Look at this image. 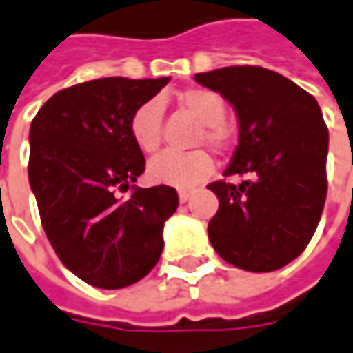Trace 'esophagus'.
Returning a JSON list of instances; mask_svg holds the SVG:
<instances>
[{
	"label": "esophagus",
	"mask_w": 353,
	"mask_h": 353,
	"mask_svg": "<svg viewBox=\"0 0 353 353\" xmlns=\"http://www.w3.org/2000/svg\"><path fill=\"white\" fill-rule=\"evenodd\" d=\"M193 193H195V190H179V201H181V203H185V201L192 197Z\"/></svg>",
	"instance_id": "esophagus-1"
}]
</instances>
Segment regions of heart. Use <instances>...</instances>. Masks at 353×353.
<instances>
[{
  "instance_id": "obj_1",
  "label": "heart",
  "mask_w": 353,
  "mask_h": 353,
  "mask_svg": "<svg viewBox=\"0 0 353 353\" xmlns=\"http://www.w3.org/2000/svg\"><path fill=\"white\" fill-rule=\"evenodd\" d=\"M179 106L201 122L193 138V146H207L215 152L229 148V130L225 128V100L209 88H188L177 97ZM132 142L144 154H156L161 144V106L156 100L144 102L130 116ZM213 158L205 150H193L188 154H161L148 163V179L152 183L172 188H193L211 176Z\"/></svg>"
}]
</instances>
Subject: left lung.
I'll return each instance as SVG.
<instances>
[{
    "label": "left lung",
    "instance_id": "8db88e82",
    "mask_svg": "<svg viewBox=\"0 0 353 353\" xmlns=\"http://www.w3.org/2000/svg\"><path fill=\"white\" fill-rule=\"evenodd\" d=\"M229 100L239 146L223 176L207 188L219 209L207 225L223 261L270 272L294 261L314 235L328 192V128L312 94L263 67H225L195 74Z\"/></svg>",
    "mask_w": 353,
    "mask_h": 353
}]
</instances>
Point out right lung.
<instances>
[{"mask_svg":"<svg viewBox=\"0 0 353 353\" xmlns=\"http://www.w3.org/2000/svg\"><path fill=\"white\" fill-rule=\"evenodd\" d=\"M168 83V77L81 83L53 94L31 122L29 183L41 225L61 263L92 286H130L160 261L163 223L179 197L170 185H134L146 160L128 124ZM128 189V200L115 197Z\"/></svg>","mask_w":353,"mask_h":353,"instance_id":"1","label":"right lung"}]
</instances>
